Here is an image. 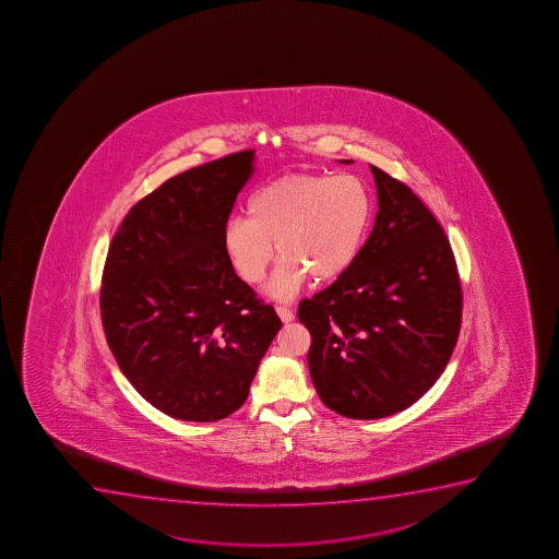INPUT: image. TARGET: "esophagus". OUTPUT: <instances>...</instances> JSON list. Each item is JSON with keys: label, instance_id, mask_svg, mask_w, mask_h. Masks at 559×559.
<instances>
[{"label": "esophagus", "instance_id": "esophagus-1", "mask_svg": "<svg viewBox=\"0 0 559 559\" xmlns=\"http://www.w3.org/2000/svg\"><path fill=\"white\" fill-rule=\"evenodd\" d=\"M276 314L283 320V323L294 322V318H296L294 310H289L288 307H276Z\"/></svg>", "mask_w": 559, "mask_h": 559}]
</instances>
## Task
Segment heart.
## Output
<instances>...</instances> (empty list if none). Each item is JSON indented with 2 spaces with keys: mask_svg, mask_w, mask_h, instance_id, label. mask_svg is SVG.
Masks as SVG:
<instances>
[{
  "mask_svg": "<svg viewBox=\"0 0 559 559\" xmlns=\"http://www.w3.org/2000/svg\"><path fill=\"white\" fill-rule=\"evenodd\" d=\"M374 215L368 185L354 174H297L276 179L249 200V218L231 217L223 231L226 257L245 283L271 281V297L286 301L307 278L331 283L346 275L367 241Z\"/></svg>",
  "mask_w": 559,
  "mask_h": 559,
  "instance_id": "b5f03b06",
  "label": "heart"
}]
</instances>
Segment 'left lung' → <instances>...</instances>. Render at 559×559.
<instances>
[{"instance_id":"obj_1","label":"left lung","mask_w":559,"mask_h":559,"mask_svg":"<svg viewBox=\"0 0 559 559\" xmlns=\"http://www.w3.org/2000/svg\"><path fill=\"white\" fill-rule=\"evenodd\" d=\"M370 170L378 213L361 254L297 309L312 336L316 391L349 419H381L419 401L445 370L462 320L445 231L409 187Z\"/></svg>"}]
</instances>
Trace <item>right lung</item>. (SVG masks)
Here are the masks:
<instances>
[{"label": "right lung", "mask_w": 559, "mask_h": 559, "mask_svg": "<svg viewBox=\"0 0 559 559\" xmlns=\"http://www.w3.org/2000/svg\"><path fill=\"white\" fill-rule=\"evenodd\" d=\"M254 150L170 178L127 213L106 257L100 318L121 372L174 419L243 406L283 322L234 271L223 245Z\"/></svg>", "instance_id": "1"}]
</instances>
